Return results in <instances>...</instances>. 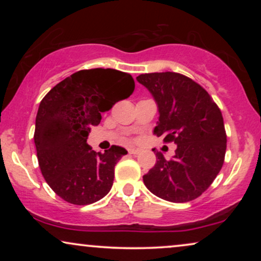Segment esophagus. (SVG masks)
Returning <instances> with one entry per match:
<instances>
[{"instance_id": "34e87169", "label": "esophagus", "mask_w": 261, "mask_h": 261, "mask_svg": "<svg viewBox=\"0 0 261 261\" xmlns=\"http://www.w3.org/2000/svg\"><path fill=\"white\" fill-rule=\"evenodd\" d=\"M128 153H129V154L137 155V154H139V153H140V151H139V149H135V148H129V149H128Z\"/></svg>"}]
</instances>
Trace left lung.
I'll return each instance as SVG.
<instances>
[{
    "label": "left lung",
    "instance_id": "obj_1",
    "mask_svg": "<svg viewBox=\"0 0 261 261\" xmlns=\"http://www.w3.org/2000/svg\"><path fill=\"white\" fill-rule=\"evenodd\" d=\"M137 80L158 105L154 134L177 145L169 160L155 152L156 163L144 176V183L165 201L190 202L212 185L222 169L227 148L222 113L205 89L184 74L153 72Z\"/></svg>",
    "mask_w": 261,
    "mask_h": 261
}]
</instances>
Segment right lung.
Segmentation results:
<instances>
[{"label":"right lung","instance_id":"obj_1","mask_svg":"<svg viewBox=\"0 0 261 261\" xmlns=\"http://www.w3.org/2000/svg\"><path fill=\"white\" fill-rule=\"evenodd\" d=\"M129 73L114 69L81 70L49 90L39 106L34 144L42 176L64 201L87 205L110 191L116 163L127 154L120 146L102 152L87 144L101 114L133 94Z\"/></svg>","mask_w":261,"mask_h":261}]
</instances>
